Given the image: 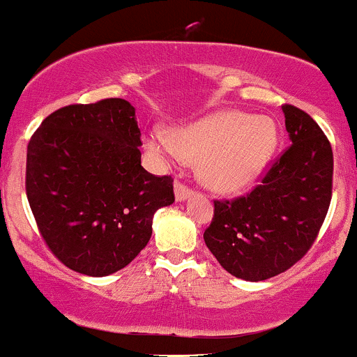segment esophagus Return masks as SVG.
Here are the masks:
<instances>
[{
  "label": "esophagus",
  "mask_w": 357,
  "mask_h": 357,
  "mask_svg": "<svg viewBox=\"0 0 357 357\" xmlns=\"http://www.w3.org/2000/svg\"><path fill=\"white\" fill-rule=\"evenodd\" d=\"M192 195H194V190H192L189 185H185V183L182 182H175V199H177L178 202L192 197Z\"/></svg>",
  "instance_id": "obj_1"
}]
</instances>
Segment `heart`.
<instances>
[{
	"label": "heart",
	"mask_w": 357,
	"mask_h": 357,
	"mask_svg": "<svg viewBox=\"0 0 357 357\" xmlns=\"http://www.w3.org/2000/svg\"><path fill=\"white\" fill-rule=\"evenodd\" d=\"M276 139L275 123L266 116L251 118L239 111H221L172 135L150 130L145 146L162 162L197 158L204 183L215 190L234 192L261 174L273 155Z\"/></svg>",
	"instance_id": "b5f03b06"
}]
</instances>
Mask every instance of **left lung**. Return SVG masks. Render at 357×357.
<instances>
[{
    "instance_id": "obj_1",
    "label": "left lung",
    "mask_w": 357,
    "mask_h": 357,
    "mask_svg": "<svg viewBox=\"0 0 357 357\" xmlns=\"http://www.w3.org/2000/svg\"><path fill=\"white\" fill-rule=\"evenodd\" d=\"M291 145L246 195L214 200L204 241L227 273L248 282L276 276L308 253L329 211L334 155L310 114L283 104Z\"/></svg>"
}]
</instances>
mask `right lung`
<instances>
[{
  "label": "right lung",
  "instance_id": "right-lung-1",
  "mask_svg": "<svg viewBox=\"0 0 357 357\" xmlns=\"http://www.w3.org/2000/svg\"><path fill=\"white\" fill-rule=\"evenodd\" d=\"M135 107L109 98L47 116L26 148L25 189L40 236L70 270L106 276L138 256L174 178L142 167Z\"/></svg>",
  "mask_w": 357,
  "mask_h": 357
}]
</instances>
